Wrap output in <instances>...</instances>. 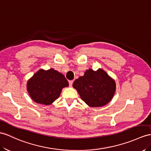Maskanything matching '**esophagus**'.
I'll list each match as a JSON object with an SVG mask.
<instances>
[{"mask_svg": "<svg viewBox=\"0 0 151 151\" xmlns=\"http://www.w3.org/2000/svg\"><path fill=\"white\" fill-rule=\"evenodd\" d=\"M73 83V81H69V82H68L69 86H72Z\"/></svg>", "mask_w": 151, "mask_h": 151, "instance_id": "1", "label": "esophagus"}]
</instances>
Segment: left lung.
Instances as JSON below:
<instances>
[{
  "instance_id": "obj_1",
  "label": "left lung",
  "mask_w": 151,
  "mask_h": 151,
  "mask_svg": "<svg viewBox=\"0 0 151 151\" xmlns=\"http://www.w3.org/2000/svg\"><path fill=\"white\" fill-rule=\"evenodd\" d=\"M81 98L91 107L108 104L115 93L116 84L103 70L89 69L73 83Z\"/></svg>"
}]
</instances>
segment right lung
<instances>
[{
	"label": "right lung",
	"mask_w": 151,
	"mask_h": 151,
	"mask_svg": "<svg viewBox=\"0 0 151 151\" xmlns=\"http://www.w3.org/2000/svg\"><path fill=\"white\" fill-rule=\"evenodd\" d=\"M68 86L65 76L51 68L40 70L27 82V91L35 102L49 105L60 96L62 88Z\"/></svg>",
	"instance_id": "right-lung-1"
}]
</instances>
